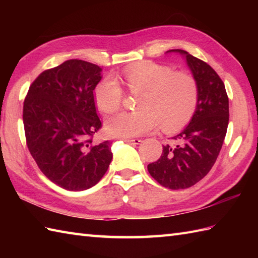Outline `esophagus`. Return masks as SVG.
I'll return each instance as SVG.
<instances>
[{"label": "esophagus", "instance_id": "1", "mask_svg": "<svg viewBox=\"0 0 258 258\" xmlns=\"http://www.w3.org/2000/svg\"><path fill=\"white\" fill-rule=\"evenodd\" d=\"M124 142L130 144H139L141 140L140 139H124Z\"/></svg>", "mask_w": 258, "mask_h": 258}]
</instances>
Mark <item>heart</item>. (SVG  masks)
<instances>
[{"label":"heart","instance_id":"heart-1","mask_svg":"<svg viewBox=\"0 0 258 258\" xmlns=\"http://www.w3.org/2000/svg\"><path fill=\"white\" fill-rule=\"evenodd\" d=\"M117 80L132 94H139L135 112H118L104 124L105 132L117 138H135L154 130L157 124L165 132L179 130L189 122L199 101V85L188 73L174 72L166 65L142 62L126 68ZM94 102L102 113H112L123 100L116 81L106 78L98 83Z\"/></svg>","mask_w":258,"mask_h":258}]
</instances>
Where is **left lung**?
I'll return each mask as SVG.
<instances>
[{
    "instance_id": "left-lung-1",
    "label": "left lung",
    "mask_w": 258,
    "mask_h": 258,
    "mask_svg": "<svg viewBox=\"0 0 258 258\" xmlns=\"http://www.w3.org/2000/svg\"><path fill=\"white\" fill-rule=\"evenodd\" d=\"M166 53L185 58L199 85V101L189 123L163 146L161 157L147 169L164 187L184 189L205 177L216 162L228 126V97L223 81L207 63L184 50Z\"/></svg>"
}]
</instances>
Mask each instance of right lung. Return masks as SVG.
I'll use <instances>...</instances> for the list:
<instances>
[{
  "label": "right lung",
  "mask_w": 258,
  "mask_h": 258,
  "mask_svg": "<svg viewBox=\"0 0 258 258\" xmlns=\"http://www.w3.org/2000/svg\"><path fill=\"white\" fill-rule=\"evenodd\" d=\"M101 73L95 64L69 59L38 75L25 97L27 147L42 173L64 189L91 188L112 162L109 141H92L102 126L93 96Z\"/></svg>",
  "instance_id": "1"
}]
</instances>
